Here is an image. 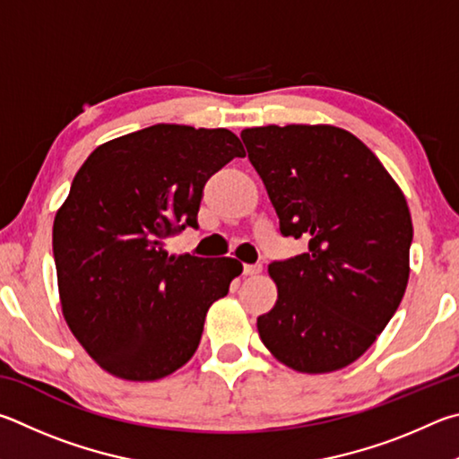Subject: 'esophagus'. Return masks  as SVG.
<instances>
[{
	"label": "esophagus",
	"mask_w": 459,
	"mask_h": 459,
	"mask_svg": "<svg viewBox=\"0 0 459 459\" xmlns=\"http://www.w3.org/2000/svg\"><path fill=\"white\" fill-rule=\"evenodd\" d=\"M260 272H262V264H246L244 266L246 276H255V274H260Z\"/></svg>",
	"instance_id": "obj_1"
}]
</instances>
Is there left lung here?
<instances>
[{
	"mask_svg": "<svg viewBox=\"0 0 459 459\" xmlns=\"http://www.w3.org/2000/svg\"><path fill=\"white\" fill-rule=\"evenodd\" d=\"M242 141L280 234L308 242L268 266L278 300L258 318L260 339L294 371H339L371 347L405 294L413 239L405 195L339 126H255Z\"/></svg>",
	"mask_w": 459,
	"mask_h": 459,
	"instance_id": "8db88e82",
	"label": "left lung"
}]
</instances>
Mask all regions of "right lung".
I'll return each mask as SVG.
<instances>
[{"label":"right lung","mask_w":459,"mask_h":459,"mask_svg":"<svg viewBox=\"0 0 459 459\" xmlns=\"http://www.w3.org/2000/svg\"><path fill=\"white\" fill-rule=\"evenodd\" d=\"M246 151L228 128L152 125L96 147L54 220L64 318L96 363L157 381L197 351L209 307L242 274L234 258L169 255L197 228L209 177Z\"/></svg>","instance_id":"add662e5"}]
</instances>
